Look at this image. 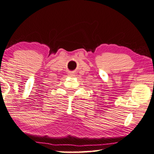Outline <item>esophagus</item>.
<instances>
[{"instance_id":"1","label":"esophagus","mask_w":154,"mask_h":154,"mask_svg":"<svg viewBox=\"0 0 154 154\" xmlns=\"http://www.w3.org/2000/svg\"><path fill=\"white\" fill-rule=\"evenodd\" d=\"M75 74L73 72H70L68 73V76L69 77H75Z\"/></svg>"}]
</instances>
